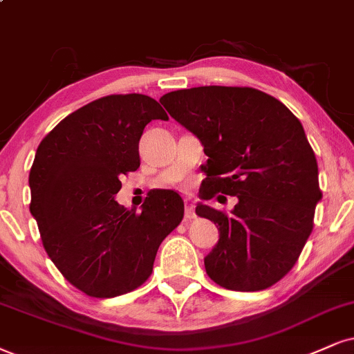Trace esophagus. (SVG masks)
I'll return each mask as SVG.
<instances>
[{
  "label": "esophagus",
  "instance_id": "1",
  "mask_svg": "<svg viewBox=\"0 0 354 354\" xmlns=\"http://www.w3.org/2000/svg\"><path fill=\"white\" fill-rule=\"evenodd\" d=\"M194 218H195V205L189 198L185 200V220L189 221V220H194Z\"/></svg>",
  "mask_w": 354,
  "mask_h": 354
}]
</instances>
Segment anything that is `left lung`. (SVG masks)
Here are the masks:
<instances>
[{
    "label": "left lung",
    "instance_id": "1",
    "mask_svg": "<svg viewBox=\"0 0 354 354\" xmlns=\"http://www.w3.org/2000/svg\"><path fill=\"white\" fill-rule=\"evenodd\" d=\"M208 156L200 198L238 197L231 213L198 203L220 239L205 257L218 286L254 292L297 263L322 200L318 165L304 126L286 104L250 86H195L160 98Z\"/></svg>",
    "mask_w": 354,
    "mask_h": 354
}]
</instances>
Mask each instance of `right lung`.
Listing matches in <instances>:
<instances>
[{"instance_id": "obj_1", "label": "right lung", "mask_w": 354, "mask_h": 354, "mask_svg": "<svg viewBox=\"0 0 354 354\" xmlns=\"http://www.w3.org/2000/svg\"><path fill=\"white\" fill-rule=\"evenodd\" d=\"M169 120L147 95H110L64 118L39 144L29 172L30 215L44 250L72 286L110 299L151 276L160 243L184 218L176 192H157L141 213L116 202L121 176L141 164L139 139Z\"/></svg>"}]
</instances>
